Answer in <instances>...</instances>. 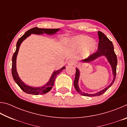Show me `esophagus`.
<instances>
[{
    "mask_svg": "<svg viewBox=\"0 0 127 127\" xmlns=\"http://www.w3.org/2000/svg\"><path fill=\"white\" fill-rule=\"evenodd\" d=\"M75 63V61L73 59H69L68 61V65H73Z\"/></svg>",
    "mask_w": 127,
    "mask_h": 127,
    "instance_id": "1",
    "label": "esophagus"
}]
</instances>
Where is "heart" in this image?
Here are the masks:
<instances>
[{
    "label": "heart",
    "mask_w": 127,
    "mask_h": 127,
    "mask_svg": "<svg viewBox=\"0 0 127 127\" xmlns=\"http://www.w3.org/2000/svg\"><path fill=\"white\" fill-rule=\"evenodd\" d=\"M71 44L73 46L79 48H84V55L87 57L94 53L97 49V44L91 38L86 36H78L74 37L71 41Z\"/></svg>",
    "instance_id": "heart-1"
}]
</instances>
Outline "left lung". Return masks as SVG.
Returning <instances> with one entry per match:
<instances>
[{
  "instance_id": "8db88e82",
  "label": "left lung",
  "mask_w": 127,
  "mask_h": 127,
  "mask_svg": "<svg viewBox=\"0 0 127 127\" xmlns=\"http://www.w3.org/2000/svg\"><path fill=\"white\" fill-rule=\"evenodd\" d=\"M98 38H99V42H98V45L97 51L96 53L90 55L87 58L83 59L82 61L83 62L89 63V62H91V61H93L96 59L98 58V57H101V56H105L111 66V68H112L113 70V74L114 76L113 80L112 82L108 86L106 87L105 89L101 90V91L97 92V93L94 94H89L87 93H85V92H83L82 91H81V90L79 89L78 87V84L79 77V71L78 69L76 68V75H75V79L74 81V86L75 89H76V91L78 93L85 96H89V97L97 96L104 94L113 84L114 82L115 79L116 74H117V57L114 52V46L113 43L102 32L98 31Z\"/></svg>"
}]
</instances>
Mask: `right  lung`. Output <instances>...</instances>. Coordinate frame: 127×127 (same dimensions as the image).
I'll return each mask as SVG.
<instances>
[{
	"instance_id": "1",
	"label": "right lung",
	"mask_w": 127,
	"mask_h": 127,
	"mask_svg": "<svg viewBox=\"0 0 127 127\" xmlns=\"http://www.w3.org/2000/svg\"><path fill=\"white\" fill-rule=\"evenodd\" d=\"M60 29H40L38 27H34L32 29L29 30L27 31L22 37L19 38L18 41L17 42L16 45V50L14 53L13 54L12 57V74L13 78L14 81L17 83V84L19 86L22 91H24L26 93L28 94L35 95H38L45 94L50 91L54 83L55 79L56 77L58 74H59L62 70L65 68V66H63L61 69L58 70L57 71L54 72L51 76L50 79L48 83L46 85L40 87H33L31 86H29L26 84H25L23 82L21 81L20 77L18 76V74L17 73L16 70V58L18 54L19 48L21 45V43L24 40H25L27 37H29L30 35H31V33L37 34V35H40V34H44L45 33L48 35H53L56 32H57Z\"/></svg>"
}]
</instances>
